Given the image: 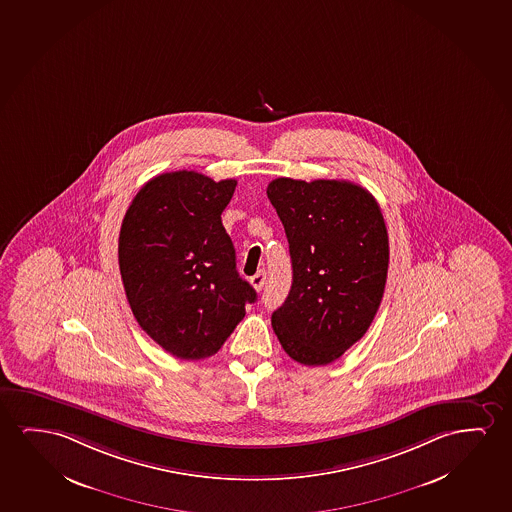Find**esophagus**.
I'll use <instances>...</instances> for the list:
<instances>
[{"label":"esophagus","mask_w":512,"mask_h":512,"mask_svg":"<svg viewBox=\"0 0 512 512\" xmlns=\"http://www.w3.org/2000/svg\"><path fill=\"white\" fill-rule=\"evenodd\" d=\"M265 281H267V272L260 270L258 274H254L251 277L252 288L256 289V291H260V289L265 286Z\"/></svg>","instance_id":"1"}]
</instances>
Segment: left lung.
Instances as JSON below:
<instances>
[{"label":"left lung","instance_id":"left-lung-1","mask_svg":"<svg viewBox=\"0 0 512 512\" xmlns=\"http://www.w3.org/2000/svg\"><path fill=\"white\" fill-rule=\"evenodd\" d=\"M289 242L293 284L272 328L293 360H339L367 333L388 277V230L367 189L349 180L279 177L267 188Z\"/></svg>","mask_w":512,"mask_h":512}]
</instances>
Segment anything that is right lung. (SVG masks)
<instances>
[{"label": "right lung", "mask_w": 512, "mask_h": 512, "mask_svg": "<svg viewBox=\"0 0 512 512\" xmlns=\"http://www.w3.org/2000/svg\"><path fill=\"white\" fill-rule=\"evenodd\" d=\"M237 180L161 173L138 191L119 233V270L133 316L180 360L216 354L256 291L237 272L221 214Z\"/></svg>", "instance_id": "obj_1"}]
</instances>
